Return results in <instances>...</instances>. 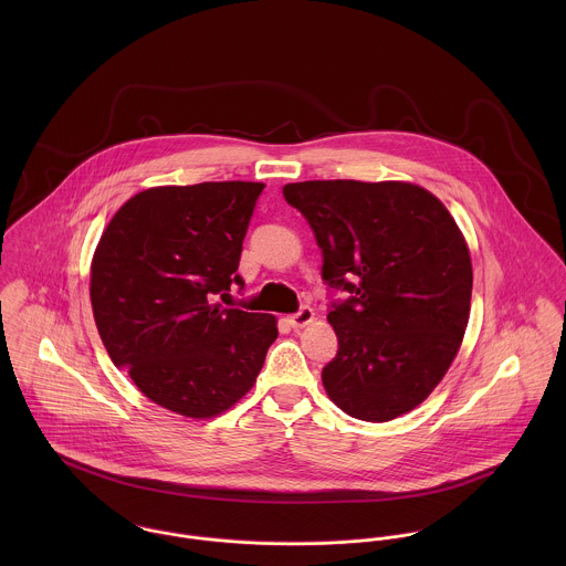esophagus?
I'll use <instances>...</instances> for the list:
<instances>
[{
  "label": "esophagus",
  "mask_w": 566,
  "mask_h": 566,
  "mask_svg": "<svg viewBox=\"0 0 566 566\" xmlns=\"http://www.w3.org/2000/svg\"><path fill=\"white\" fill-rule=\"evenodd\" d=\"M312 321H314V310L312 307H301L296 314L287 316V323H290V326H294V328H301V326H305V324H310Z\"/></svg>",
  "instance_id": "1"
}]
</instances>
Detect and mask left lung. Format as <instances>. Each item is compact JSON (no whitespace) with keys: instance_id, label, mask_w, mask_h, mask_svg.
Instances as JSON below:
<instances>
[{"instance_id":"1","label":"left lung","mask_w":566,"mask_h":566,"mask_svg":"<svg viewBox=\"0 0 566 566\" xmlns=\"http://www.w3.org/2000/svg\"><path fill=\"white\" fill-rule=\"evenodd\" d=\"M323 250L337 355L331 401L386 422L422 403L462 344L473 292L469 245L447 207L411 182L305 180L283 187Z\"/></svg>"}]
</instances>
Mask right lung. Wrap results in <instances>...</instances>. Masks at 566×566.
Masks as SVG:
<instances>
[{
	"label": "right lung",
	"instance_id": "obj_1",
	"mask_svg": "<svg viewBox=\"0 0 566 566\" xmlns=\"http://www.w3.org/2000/svg\"><path fill=\"white\" fill-rule=\"evenodd\" d=\"M261 182L153 187L108 222L91 263V305L113 364L155 403L211 418L252 388L276 318L224 307Z\"/></svg>",
	"mask_w": 566,
	"mask_h": 566
}]
</instances>
